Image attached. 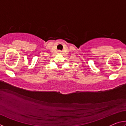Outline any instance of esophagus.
Segmentation results:
<instances>
[{
	"instance_id": "obj_1",
	"label": "esophagus",
	"mask_w": 126,
	"mask_h": 126,
	"mask_svg": "<svg viewBox=\"0 0 126 126\" xmlns=\"http://www.w3.org/2000/svg\"><path fill=\"white\" fill-rule=\"evenodd\" d=\"M58 52L59 53H61L62 52H61V50H59V51H58Z\"/></svg>"
}]
</instances>
